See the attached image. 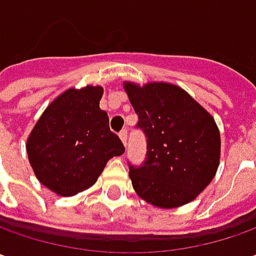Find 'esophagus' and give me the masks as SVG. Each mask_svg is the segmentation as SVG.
I'll use <instances>...</instances> for the list:
<instances>
[{
    "instance_id": "1",
    "label": "esophagus",
    "mask_w": 256,
    "mask_h": 256,
    "mask_svg": "<svg viewBox=\"0 0 256 256\" xmlns=\"http://www.w3.org/2000/svg\"><path fill=\"white\" fill-rule=\"evenodd\" d=\"M119 137H120V140L123 142V144H126V142H128V130H126V128L120 130Z\"/></svg>"
}]
</instances>
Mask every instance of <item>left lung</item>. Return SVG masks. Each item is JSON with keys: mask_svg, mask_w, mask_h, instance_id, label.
<instances>
[{"mask_svg": "<svg viewBox=\"0 0 256 256\" xmlns=\"http://www.w3.org/2000/svg\"><path fill=\"white\" fill-rule=\"evenodd\" d=\"M123 88L147 142L144 163L128 164L134 191L160 208L192 201L220 166L221 137L214 118L176 84L124 82Z\"/></svg>", "mask_w": 256, "mask_h": 256, "instance_id": "obj_1", "label": "left lung"}]
</instances>
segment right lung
I'll return each mask as SVG.
<instances>
[{
	"label": "right lung",
	"mask_w": 256,
	"mask_h": 256,
	"mask_svg": "<svg viewBox=\"0 0 256 256\" xmlns=\"http://www.w3.org/2000/svg\"><path fill=\"white\" fill-rule=\"evenodd\" d=\"M102 94L100 86L68 89L45 109L26 140L36 178L58 196L92 187L112 157L124 153L99 108Z\"/></svg>",
	"instance_id": "add662e5"
}]
</instances>
